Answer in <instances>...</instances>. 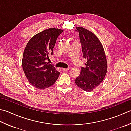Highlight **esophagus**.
I'll return each mask as SVG.
<instances>
[{
	"label": "esophagus",
	"instance_id": "34e87169",
	"mask_svg": "<svg viewBox=\"0 0 131 131\" xmlns=\"http://www.w3.org/2000/svg\"><path fill=\"white\" fill-rule=\"evenodd\" d=\"M69 69H70V68H67V69H65V68H62V71H68Z\"/></svg>",
	"mask_w": 131,
	"mask_h": 131
}]
</instances>
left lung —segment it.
Wrapping results in <instances>:
<instances>
[{
  "label": "left lung",
  "mask_w": 131,
  "mask_h": 131,
  "mask_svg": "<svg viewBox=\"0 0 131 131\" xmlns=\"http://www.w3.org/2000/svg\"><path fill=\"white\" fill-rule=\"evenodd\" d=\"M79 32L83 58L87 60L81 67L80 74L75 82L84 91L90 92L98 87L105 77L107 63L104 48L93 33L83 27H76Z\"/></svg>",
  "instance_id": "left-lung-1"
}]
</instances>
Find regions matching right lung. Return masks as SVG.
Masks as SVG:
<instances>
[{"mask_svg":"<svg viewBox=\"0 0 131 131\" xmlns=\"http://www.w3.org/2000/svg\"><path fill=\"white\" fill-rule=\"evenodd\" d=\"M63 30L49 28L33 36L25 47L22 66L27 79L33 86L45 89L57 80L60 72L47 62L53 55L57 38Z\"/></svg>","mask_w":131,"mask_h":131,"instance_id":"add662e5","label":"right lung"}]
</instances>
